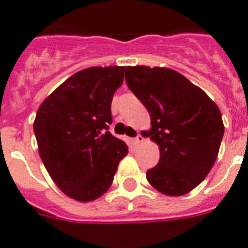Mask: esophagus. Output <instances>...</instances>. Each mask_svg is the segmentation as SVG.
Instances as JSON below:
<instances>
[{"instance_id":"esophagus-1","label":"esophagus","mask_w":248,"mask_h":248,"mask_svg":"<svg viewBox=\"0 0 248 248\" xmlns=\"http://www.w3.org/2000/svg\"><path fill=\"white\" fill-rule=\"evenodd\" d=\"M143 140H144L143 136H142L140 133H138V134H137L136 138H134V142H136L137 144H140V143H142V142H143Z\"/></svg>"}]
</instances>
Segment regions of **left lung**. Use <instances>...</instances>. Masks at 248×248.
Listing matches in <instances>:
<instances>
[{"mask_svg":"<svg viewBox=\"0 0 248 248\" xmlns=\"http://www.w3.org/2000/svg\"><path fill=\"white\" fill-rule=\"evenodd\" d=\"M125 82L150 112L152 128L146 136L160 147L158 164L147 170V180L164 195H186L217 160L224 136L220 110L171 69L128 66Z\"/></svg>","mask_w":248,"mask_h":248,"instance_id":"8db88e82","label":"left lung"}]
</instances>
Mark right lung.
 Returning a JSON list of instances; mask_svg holds the SVG:
<instances>
[{
  "label": "right lung",
  "instance_id": "1",
  "mask_svg": "<svg viewBox=\"0 0 248 248\" xmlns=\"http://www.w3.org/2000/svg\"><path fill=\"white\" fill-rule=\"evenodd\" d=\"M123 66L88 68L66 79L39 106L34 129L39 156L56 186L88 202L111 186L125 142L108 132L111 101Z\"/></svg>",
  "mask_w": 248,
  "mask_h": 248
}]
</instances>
